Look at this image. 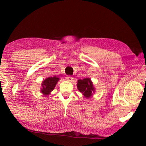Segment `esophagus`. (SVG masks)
<instances>
[{
	"mask_svg": "<svg viewBox=\"0 0 146 146\" xmlns=\"http://www.w3.org/2000/svg\"><path fill=\"white\" fill-rule=\"evenodd\" d=\"M66 80H67L68 81H70V82H71L73 80V76H68L67 77H66Z\"/></svg>",
	"mask_w": 146,
	"mask_h": 146,
	"instance_id": "1",
	"label": "esophagus"
}]
</instances>
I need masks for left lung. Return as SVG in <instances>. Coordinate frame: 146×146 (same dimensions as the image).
<instances>
[{
	"mask_svg": "<svg viewBox=\"0 0 146 146\" xmlns=\"http://www.w3.org/2000/svg\"><path fill=\"white\" fill-rule=\"evenodd\" d=\"M77 88L86 98H90L95 92V88L90 78L79 79L77 83Z\"/></svg>",
	"mask_w": 146,
	"mask_h": 146,
	"instance_id": "8db88e82",
	"label": "left lung"
}]
</instances>
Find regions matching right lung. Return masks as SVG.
<instances>
[{"label":"right lung","instance_id":"right-lung-1","mask_svg":"<svg viewBox=\"0 0 146 146\" xmlns=\"http://www.w3.org/2000/svg\"><path fill=\"white\" fill-rule=\"evenodd\" d=\"M59 80V78L56 77V76L53 77H48L44 80L42 83L41 93L44 95H48L52 91L55 86Z\"/></svg>","mask_w":146,"mask_h":146}]
</instances>
